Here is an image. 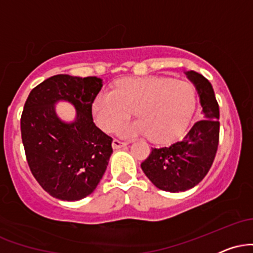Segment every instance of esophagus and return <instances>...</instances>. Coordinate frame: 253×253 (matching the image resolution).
I'll return each instance as SVG.
<instances>
[{"label":"esophagus","mask_w":253,"mask_h":253,"mask_svg":"<svg viewBox=\"0 0 253 253\" xmlns=\"http://www.w3.org/2000/svg\"><path fill=\"white\" fill-rule=\"evenodd\" d=\"M126 145H127V143L119 140V139H114V140H113V143H112L113 149H115V150L121 149V147H125V146H126Z\"/></svg>","instance_id":"34e87169"}]
</instances>
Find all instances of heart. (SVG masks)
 <instances>
[{
	"label": "heart",
	"mask_w": 253,
	"mask_h": 253,
	"mask_svg": "<svg viewBox=\"0 0 253 253\" xmlns=\"http://www.w3.org/2000/svg\"><path fill=\"white\" fill-rule=\"evenodd\" d=\"M195 108V92L190 83L167 77L126 78L114 91L95 97L92 112L106 132H113L134 110L139 121L119 128L123 136L147 134L157 143L175 138L187 126Z\"/></svg>",
	"instance_id": "1"
}]
</instances>
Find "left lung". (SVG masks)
Returning a JSON list of instances; mask_svg holds the SVG:
<instances>
[{"mask_svg":"<svg viewBox=\"0 0 253 253\" xmlns=\"http://www.w3.org/2000/svg\"><path fill=\"white\" fill-rule=\"evenodd\" d=\"M195 84L203 117L187 135L170 146L152 147L141 169L158 189L178 193L191 189L205 178L219 146V104L211 84L195 71L185 72Z\"/></svg>","mask_w":253,"mask_h":253,"instance_id":"1","label":"left lung"}]
</instances>
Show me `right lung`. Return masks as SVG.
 I'll list each match as a JSON object with an SVG mask.
<instances>
[{
	"instance_id": "right-lung-1",
	"label": "right lung",
	"mask_w": 253,
	"mask_h": 253,
	"mask_svg": "<svg viewBox=\"0 0 253 253\" xmlns=\"http://www.w3.org/2000/svg\"><path fill=\"white\" fill-rule=\"evenodd\" d=\"M102 88L97 77L56 75L32 89L21 114V138L32 175L51 196L78 201L96 189L113 153L112 136L92 121L91 107ZM65 99L78 110L66 124L54 103Z\"/></svg>"
}]
</instances>
